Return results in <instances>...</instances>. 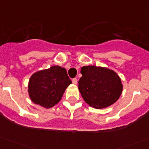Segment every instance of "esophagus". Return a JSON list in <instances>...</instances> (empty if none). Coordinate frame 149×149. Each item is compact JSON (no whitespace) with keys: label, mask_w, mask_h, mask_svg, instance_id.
<instances>
[{"label":"esophagus","mask_w":149,"mask_h":149,"mask_svg":"<svg viewBox=\"0 0 149 149\" xmlns=\"http://www.w3.org/2000/svg\"><path fill=\"white\" fill-rule=\"evenodd\" d=\"M72 83H73V84H74V85H76L77 83V78H73L72 79Z\"/></svg>","instance_id":"obj_1"}]
</instances>
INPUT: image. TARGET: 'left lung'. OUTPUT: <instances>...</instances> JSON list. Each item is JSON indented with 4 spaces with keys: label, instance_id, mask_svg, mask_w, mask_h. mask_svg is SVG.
Segmentation results:
<instances>
[{
    "label": "left lung",
    "instance_id": "left-lung-1",
    "mask_svg": "<svg viewBox=\"0 0 149 149\" xmlns=\"http://www.w3.org/2000/svg\"><path fill=\"white\" fill-rule=\"evenodd\" d=\"M78 88L83 100L96 109L107 107L118 100L123 86L114 71L96 66L81 68Z\"/></svg>",
    "mask_w": 149,
    "mask_h": 149
}]
</instances>
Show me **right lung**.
Instances as JSON below:
<instances>
[{
  "label": "right lung",
  "mask_w": 149,
  "mask_h": 149,
  "mask_svg": "<svg viewBox=\"0 0 149 149\" xmlns=\"http://www.w3.org/2000/svg\"><path fill=\"white\" fill-rule=\"evenodd\" d=\"M72 83L64 68L53 66L31 76L28 93L35 104L50 108L61 100L66 88Z\"/></svg>",
  "instance_id": "right-lung-1"
}]
</instances>
